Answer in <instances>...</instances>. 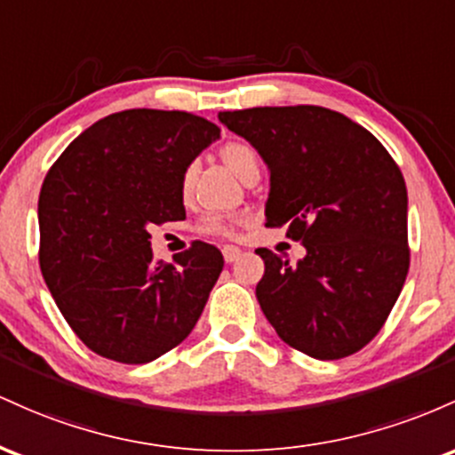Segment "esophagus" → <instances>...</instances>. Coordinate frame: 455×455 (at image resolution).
Returning <instances> with one entry per match:
<instances>
[{
  "label": "esophagus",
  "mask_w": 455,
  "mask_h": 455,
  "mask_svg": "<svg viewBox=\"0 0 455 455\" xmlns=\"http://www.w3.org/2000/svg\"><path fill=\"white\" fill-rule=\"evenodd\" d=\"M241 247H236V244H226L223 247V258H226V262H234V259L241 258Z\"/></svg>",
  "instance_id": "esophagus-1"
}]
</instances>
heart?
Masks as SVG:
<instances>
[{
    "label": "heart",
    "mask_w": 455,
    "mask_h": 455,
    "mask_svg": "<svg viewBox=\"0 0 455 455\" xmlns=\"http://www.w3.org/2000/svg\"><path fill=\"white\" fill-rule=\"evenodd\" d=\"M221 155V161L236 173L238 178H243L249 170H255L258 167V155L251 146L241 144V141H229L219 150ZM193 165H188L185 172H182L180 178V191L182 196H188L193 185ZM238 217H226V214H208V217L202 219L200 232L202 234H212V236H232L234 229H236Z\"/></svg>",
    "instance_id": "b5f03b06"
}]
</instances>
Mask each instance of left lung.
Returning a JSON list of instances; mask_svg holds the SVG:
<instances>
[{"label": "left lung", "instance_id": "obj_1", "mask_svg": "<svg viewBox=\"0 0 455 455\" xmlns=\"http://www.w3.org/2000/svg\"><path fill=\"white\" fill-rule=\"evenodd\" d=\"M270 172L267 226L307 255L290 267L258 249L255 296L277 335L314 359H344L376 338L406 282L408 196L397 163L361 124L315 105L221 111Z\"/></svg>", "mask_w": 455, "mask_h": 455}]
</instances>
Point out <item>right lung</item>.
<instances>
[{
  "mask_svg": "<svg viewBox=\"0 0 455 455\" xmlns=\"http://www.w3.org/2000/svg\"><path fill=\"white\" fill-rule=\"evenodd\" d=\"M187 111L126 109L94 122L40 188V270L76 338L117 363H150L196 326L223 255L196 241L152 259L155 223L182 221V172L219 137Z\"/></svg>",
  "mask_w": 455,
  "mask_h": 455,
  "instance_id": "right-lung-1",
  "label": "right lung"
}]
</instances>
